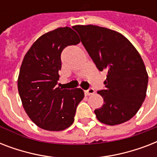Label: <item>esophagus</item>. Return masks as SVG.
<instances>
[{
    "mask_svg": "<svg viewBox=\"0 0 157 157\" xmlns=\"http://www.w3.org/2000/svg\"><path fill=\"white\" fill-rule=\"evenodd\" d=\"M94 92H95V91H94V90L93 88H90L89 90H85V94H86V96H89L94 94Z\"/></svg>",
    "mask_w": 157,
    "mask_h": 157,
    "instance_id": "esophagus-1",
    "label": "esophagus"
}]
</instances>
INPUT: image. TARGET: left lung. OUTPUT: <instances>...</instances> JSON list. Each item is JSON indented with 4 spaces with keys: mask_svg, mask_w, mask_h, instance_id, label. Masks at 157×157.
<instances>
[{
    "mask_svg": "<svg viewBox=\"0 0 157 157\" xmlns=\"http://www.w3.org/2000/svg\"><path fill=\"white\" fill-rule=\"evenodd\" d=\"M73 28L97 68L107 71L105 90L98 91L103 105L94 110L97 119L108 125L130 120L146 98L148 83L139 53L116 31L95 25H76Z\"/></svg>",
    "mask_w": 157,
    "mask_h": 157,
    "instance_id": "8db88e82",
    "label": "left lung"
}]
</instances>
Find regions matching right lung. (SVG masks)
Here are the masks:
<instances>
[{"label":"right lung","mask_w":157,"mask_h":157,"mask_svg":"<svg viewBox=\"0 0 157 157\" xmlns=\"http://www.w3.org/2000/svg\"><path fill=\"white\" fill-rule=\"evenodd\" d=\"M80 41L71 28H59L38 38L23 58L18 93L26 113L41 129L61 131L73 123L84 91L80 88L63 90L57 84L62 51Z\"/></svg>","instance_id":"right-lung-1"}]
</instances>
